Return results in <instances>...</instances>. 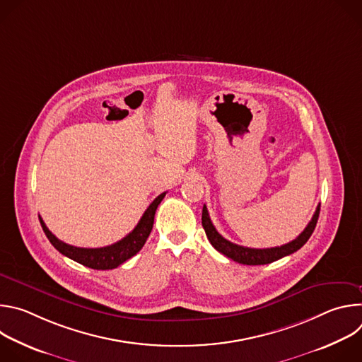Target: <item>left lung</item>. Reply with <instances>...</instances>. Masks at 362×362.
I'll use <instances>...</instances> for the list:
<instances>
[{"mask_svg":"<svg viewBox=\"0 0 362 362\" xmlns=\"http://www.w3.org/2000/svg\"><path fill=\"white\" fill-rule=\"evenodd\" d=\"M320 209H321V204L317 206V211H315L311 222L308 223V226L303 229V232L296 239H293L292 242H289L286 245L276 246V247L253 249V247H245V246L229 242L214 226V223L209 218V214H208V208H206L204 204H203V211H202V226L206 232V236H208L209 242L212 243V246L218 252L230 257L232 261H235L238 264H243V265H267V264L281 259V257H284V256H288V255L296 252L308 242V239L311 238V235L317 226Z\"/></svg>","mask_w":362,"mask_h":362,"instance_id":"obj_1","label":"left lung"}]
</instances>
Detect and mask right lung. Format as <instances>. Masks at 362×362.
Segmentation results:
<instances>
[{
  "label": "right lung",
  "mask_w": 362,
  "mask_h": 362,
  "mask_svg": "<svg viewBox=\"0 0 362 362\" xmlns=\"http://www.w3.org/2000/svg\"><path fill=\"white\" fill-rule=\"evenodd\" d=\"M165 196H166V192L159 194L148 204V208L143 214L141 219L139 221L136 228L127 236H124L122 240H119L110 246H105V247H94V249L77 247V246L64 243L63 240H60L59 238H56L48 230L45 223L42 222L41 216H38V218H40V223H41V228H42L45 236L48 238L51 245H53L60 253H63L64 256L70 257V259H73L87 268H91V269H97V271L115 269L119 265H122L123 262H126L127 259H130L132 256H134L143 247V245L146 243V240L151 232L153 222H154V214H156L158 206L160 204V202L163 200Z\"/></svg>",
  "instance_id": "obj_1"
}]
</instances>
